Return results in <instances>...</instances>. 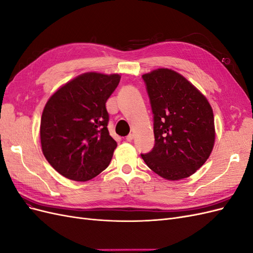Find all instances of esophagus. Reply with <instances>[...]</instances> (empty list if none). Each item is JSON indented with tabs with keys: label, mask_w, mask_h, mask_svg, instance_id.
Returning <instances> with one entry per match:
<instances>
[{
	"label": "esophagus",
	"mask_w": 253,
	"mask_h": 253,
	"mask_svg": "<svg viewBox=\"0 0 253 253\" xmlns=\"http://www.w3.org/2000/svg\"><path fill=\"white\" fill-rule=\"evenodd\" d=\"M133 139H134V134H128L126 138V140L128 142H131Z\"/></svg>",
	"instance_id": "obj_1"
}]
</instances>
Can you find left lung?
Wrapping results in <instances>:
<instances>
[{
	"instance_id": "1",
	"label": "left lung",
	"mask_w": 253,
	"mask_h": 253,
	"mask_svg": "<svg viewBox=\"0 0 253 253\" xmlns=\"http://www.w3.org/2000/svg\"><path fill=\"white\" fill-rule=\"evenodd\" d=\"M142 78L154 114L155 145L141 157L160 177L187 178L207 162L215 142L211 105L192 83L173 70L157 68Z\"/></svg>"
}]
</instances>
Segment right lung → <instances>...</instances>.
<instances>
[{"label":"right lung","instance_id":"obj_1","mask_svg":"<svg viewBox=\"0 0 253 253\" xmlns=\"http://www.w3.org/2000/svg\"><path fill=\"white\" fill-rule=\"evenodd\" d=\"M120 78L118 74L84 73L59 87L45 104L42 152L64 177L87 181L110 165L117 142L109 133L105 103Z\"/></svg>","mask_w":253,"mask_h":253}]
</instances>
